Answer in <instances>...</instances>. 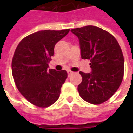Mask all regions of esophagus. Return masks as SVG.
<instances>
[{
    "label": "esophagus",
    "mask_w": 133,
    "mask_h": 133,
    "mask_svg": "<svg viewBox=\"0 0 133 133\" xmlns=\"http://www.w3.org/2000/svg\"><path fill=\"white\" fill-rule=\"evenodd\" d=\"M67 72H68V76H70V75H71L72 74V73H73V72H72L71 70H68Z\"/></svg>",
    "instance_id": "obj_1"
}]
</instances>
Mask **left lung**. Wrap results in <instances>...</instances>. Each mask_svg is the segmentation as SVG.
I'll return each mask as SVG.
<instances>
[{
  "mask_svg": "<svg viewBox=\"0 0 133 133\" xmlns=\"http://www.w3.org/2000/svg\"><path fill=\"white\" fill-rule=\"evenodd\" d=\"M78 38L82 59L90 61L91 72H80L81 97L91 104L105 102L119 88L124 74V58L113 35L100 28L87 25L71 30Z\"/></svg>",
  "mask_w": 133,
  "mask_h": 133,
  "instance_id": "left-lung-1",
  "label": "left lung"
}]
</instances>
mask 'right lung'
I'll use <instances>...</instances> for the list:
<instances>
[{"instance_id":"obj_1","label":"right lung","mask_w":133,"mask_h":133,"mask_svg":"<svg viewBox=\"0 0 133 133\" xmlns=\"http://www.w3.org/2000/svg\"><path fill=\"white\" fill-rule=\"evenodd\" d=\"M69 31H38L23 38L16 48L12 61L13 79L20 92L34 105L46 108L60 97L68 73L48 70V63L55 44Z\"/></svg>"}]
</instances>
